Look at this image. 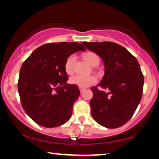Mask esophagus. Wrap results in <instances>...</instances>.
<instances>
[{"label": "esophagus", "instance_id": "1", "mask_svg": "<svg viewBox=\"0 0 159 159\" xmlns=\"http://www.w3.org/2000/svg\"><path fill=\"white\" fill-rule=\"evenodd\" d=\"M79 90H80V92L82 93L84 90V88H83V87H79Z\"/></svg>", "mask_w": 159, "mask_h": 159}]
</instances>
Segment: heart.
Returning a JSON list of instances; mask_svg holds the SVG:
<instances>
[{"label":"heart","mask_w":159,"mask_h":159,"mask_svg":"<svg viewBox=\"0 0 159 159\" xmlns=\"http://www.w3.org/2000/svg\"><path fill=\"white\" fill-rule=\"evenodd\" d=\"M84 59L87 63L92 66H96L99 63V58L93 52H87L85 53L83 55ZM76 61V57L74 54H72L69 57L66 59L65 63V71L67 74H72L74 71V66L75 63ZM71 84H72L78 86L79 87H87L93 84L96 82V78L94 76H82L79 75H76L72 76L70 78L69 80Z\"/></svg>","instance_id":"heart-1"}]
</instances>
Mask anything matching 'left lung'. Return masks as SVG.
Segmentation results:
<instances>
[{"instance_id": "obj_1", "label": "left lung", "mask_w": 159, "mask_h": 159, "mask_svg": "<svg viewBox=\"0 0 159 159\" xmlns=\"http://www.w3.org/2000/svg\"><path fill=\"white\" fill-rule=\"evenodd\" d=\"M102 60L105 75L97 86L91 87L93 96L91 114L99 125L116 129L132 118L139 105L143 87V75L139 63L126 48L111 42L81 43Z\"/></svg>"}]
</instances>
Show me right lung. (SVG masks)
<instances>
[{"instance_id": "right-lung-1", "label": "right lung", "mask_w": 159, "mask_h": 159, "mask_svg": "<svg viewBox=\"0 0 159 159\" xmlns=\"http://www.w3.org/2000/svg\"><path fill=\"white\" fill-rule=\"evenodd\" d=\"M86 49L78 43H48L31 53L20 69L18 90L25 113L38 125H62L70 119L80 96L78 86L66 84L67 58Z\"/></svg>"}]
</instances>
